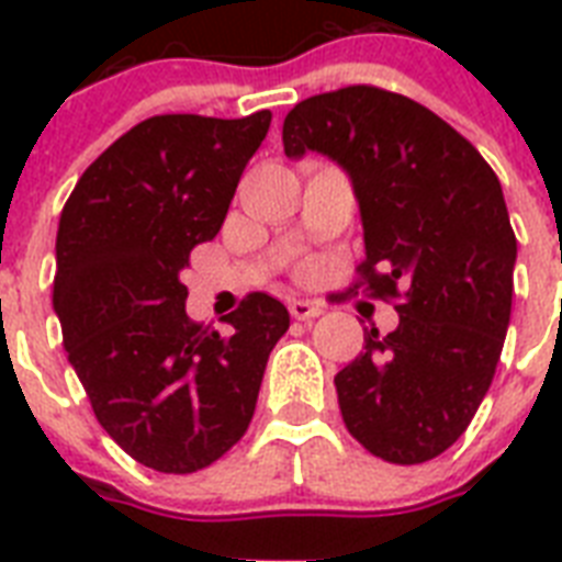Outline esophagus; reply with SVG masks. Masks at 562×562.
<instances>
[{"instance_id":"obj_1","label":"esophagus","mask_w":562,"mask_h":562,"mask_svg":"<svg viewBox=\"0 0 562 562\" xmlns=\"http://www.w3.org/2000/svg\"><path fill=\"white\" fill-rule=\"evenodd\" d=\"M289 312L294 321H315V317L324 315V306L315 300H291Z\"/></svg>"}]
</instances>
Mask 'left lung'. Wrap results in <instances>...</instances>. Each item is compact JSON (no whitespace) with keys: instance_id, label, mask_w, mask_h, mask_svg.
Here are the masks:
<instances>
[{"instance_id":"left-lung-1","label":"left lung","mask_w":562,"mask_h":562,"mask_svg":"<svg viewBox=\"0 0 562 562\" xmlns=\"http://www.w3.org/2000/svg\"><path fill=\"white\" fill-rule=\"evenodd\" d=\"M282 145L291 160L341 166L364 229L361 277L400 297V326L364 329V352L335 375L344 423L382 461H431L467 431L505 347L516 236L502 183L452 125L379 87L300 101Z\"/></svg>"}]
</instances>
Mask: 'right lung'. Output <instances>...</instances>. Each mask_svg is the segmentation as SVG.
<instances>
[{"instance_id": "obj_1", "label": "right lung", "mask_w": 562, "mask_h": 562, "mask_svg": "<svg viewBox=\"0 0 562 562\" xmlns=\"http://www.w3.org/2000/svg\"><path fill=\"white\" fill-rule=\"evenodd\" d=\"M271 113L154 116L119 136L69 194L52 306L101 428L145 467H210L250 426L289 308L250 294L227 333L187 317L189 250L218 236Z\"/></svg>"}]
</instances>
